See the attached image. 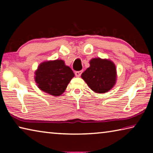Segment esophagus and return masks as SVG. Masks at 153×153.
Masks as SVG:
<instances>
[{
  "label": "esophagus",
  "mask_w": 153,
  "mask_h": 153,
  "mask_svg": "<svg viewBox=\"0 0 153 153\" xmlns=\"http://www.w3.org/2000/svg\"><path fill=\"white\" fill-rule=\"evenodd\" d=\"M82 73V71H75V75H76V76L77 77H79L81 76Z\"/></svg>",
  "instance_id": "1"
}]
</instances>
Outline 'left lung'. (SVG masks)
<instances>
[{"label":"left lung","mask_w":153,"mask_h":153,"mask_svg":"<svg viewBox=\"0 0 153 153\" xmlns=\"http://www.w3.org/2000/svg\"><path fill=\"white\" fill-rule=\"evenodd\" d=\"M90 66L82 77L90 89L97 93H105L113 87L116 81V68L112 61L100 58L92 59Z\"/></svg>","instance_id":"1"}]
</instances>
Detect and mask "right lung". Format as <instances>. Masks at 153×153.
<instances>
[{
    "mask_svg": "<svg viewBox=\"0 0 153 153\" xmlns=\"http://www.w3.org/2000/svg\"><path fill=\"white\" fill-rule=\"evenodd\" d=\"M35 75L38 88L53 96L63 94L74 77L73 71L62 60L44 62L38 67Z\"/></svg>",
    "mask_w": 153,
    "mask_h": 153,
    "instance_id": "obj_1",
    "label": "right lung"
}]
</instances>
